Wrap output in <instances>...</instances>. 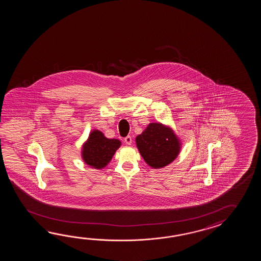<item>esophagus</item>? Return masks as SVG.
Segmentation results:
<instances>
[{
    "label": "esophagus",
    "mask_w": 261,
    "mask_h": 261,
    "mask_svg": "<svg viewBox=\"0 0 261 261\" xmlns=\"http://www.w3.org/2000/svg\"><path fill=\"white\" fill-rule=\"evenodd\" d=\"M124 142L126 143V144L129 145V144H132V143H133V139H132L130 136H127V137H125V139H124Z\"/></svg>",
    "instance_id": "1"
}]
</instances>
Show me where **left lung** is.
<instances>
[{"label": "left lung", "mask_w": 261, "mask_h": 261, "mask_svg": "<svg viewBox=\"0 0 261 261\" xmlns=\"http://www.w3.org/2000/svg\"><path fill=\"white\" fill-rule=\"evenodd\" d=\"M135 142L146 164L154 169L171 164L182 147L181 140L173 129L161 122L150 123Z\"/></svg>", "instance_id": "left-lung-1"}]
</instances>
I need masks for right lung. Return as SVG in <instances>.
I'll return each mask as SVG.
<instances>
[{"instance_id": "right-lung-1", "label": "right lung", "mask_w": 261, "mask_h": 261, "mask_svg": "<svg viewBox=\"0 0 261 261\" xmlns=\"http://www.w3.org/2000/svg\"><path fill=\"white\" fill-rule=\"evenodd\" d=\"M121 145L118 139L106 138L99 129H93L82 145L81 156L86 164L100 170L108 165L113 155Z\"/></svg>"}]
</instances>
